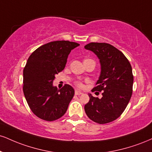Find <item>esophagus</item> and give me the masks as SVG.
Instances as JSON below:
<instances>
[{
    "label": "esophagus",
    "instance_id": "esophagus-1",
    "mask_svg": "<svg viewBox=\"0 0 152 152\" xmlns=\"http://www.w3.org/2000/svg\"><path fill=\"white\" fill-rule=\"evenodd\" d=\"M82 93L81 91H78V90H76L75 91V95H76V96H79V95H81Z\"/></svg>",
    "mask_w": 152,
    "mask_h": 152
}]
</instances>
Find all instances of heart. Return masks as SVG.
Returning a JSON list of instances; mask_svg holds the SVG:
<instances>
[{"label": "heart", "mask_w": 152, "mask_h": 152, "mask_svg": "<svg viewBox=\"0 0 152 152\" xmlns=\"http://www.w3.org/2000/svg\"><path fill=\"white\" fill-rule=\"evenodd\" d=\"M91 60H92V59H89V58H87V59H85L84 60V61H91ZM93 61V60H92ZM76 86L77 87H78V88H83V83H82L81 81H76Z\"/></svg>", "instance_id": "b5f03b06"}]
</instances>
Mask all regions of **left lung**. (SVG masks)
I'll return each mask as SVG.
<instances>
[{
    "instance_id": "obj_1",
    "label": "left lung",
    "mask_w": 152,
    "mask_h": 152,
    "mask_svg": "<svg viewBox=\"0 0 152 152\" xmlns=\"http://www.w3.org/2000/svg\"><path fill=\"white\" fill-rule=\"evenodd\" d=\"M84 48L100 60L101 71L92 92L99 91L103 96L98 98L88 94L85 112L96 123H108L121 115L131 98L134 81L131 64L123 53L110 44L91 42Z\"/></svg>"
}]
</instances>
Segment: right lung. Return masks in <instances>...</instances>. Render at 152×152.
<instances>
[{"instance_id": "add662e5", "label": "right lung", "mask_w": 152, "mask_h": 152, "mask_svg": "<svg viewBox=\"0 0 152 152\" xmlns=\"http://www.w3.org/2000/svg\"><path fill=\"white\" fill-rule=\"evenodd\" d=\"M79 46L74 42L54 41L32 53L23 70V93L29 107L38 118L54 121L61 118L74 96L65 84L61 89L53 86L55 75L65 68L71 51Z\"/></svg>"}]
</instances>
